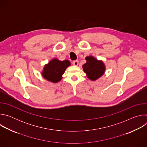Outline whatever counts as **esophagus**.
Instances as JSON below:
<instances>
[{"mask_svg":"<svg viewBox=\"0 0 147 147\" xmlns=\"http://www.w3.org/2000/svg\"><path fill=\"white\" fill-rule=\"evenodd\" d=\"M72 63L74 66H78V60H74L73 61Z\"/></svg>","mask_w":147,"mask_h":147,"instance_id":"obj_1","label":"esophagus"}]
</instances>
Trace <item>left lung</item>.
<instances>
[{
	"label": "left lung",
	"instance_id": "8db88e82",
	"mask_svg": "<svg viewBox=\"0 0 147 147\" xmlns=\"http://www.w3.org/2000/svg\"><path fill=\"white\" fill-rule=\"evenodd\" d=\"M87 62L82 66V68L89 79L94 81L101 77L105 70L103 62L98 60L92 56L86 57Z\"/></svg>",
	"mask_w": 147,
	"mask_h": 147
}]
</instances>
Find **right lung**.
<instances>
[{"label":"right lung","instance_id":"obj_1","mask_svg":"<svg viewBox=\"0 0 147 147\" xmlns=\"http://www.w3.org/2000/svg\"><path fill=\"white\" fill-rule=\"evenodd\" d=\"M70 66V62L67 60L60 61L53 59L46 65L42 72V76L48 81L57 82L60 81L66 68Z\"/></svg>","mask_w":147,"mask_h":147}]
</instances>
